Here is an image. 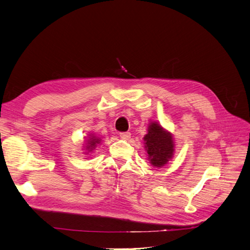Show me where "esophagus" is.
Listing matches in <instances>:
<instances>
[{"instance_id":"obj_1","label":"esophagus","mask_w":250,"mask_h":250,"mask_svg":"<svg viewBox=\"0 0 250 250\" xmlns=\"http://www.w3.org/2000/svg\"><path fill=\"white\" fill-rule=\"evenodd\" d=\"M119 135L123 139H129L131 137V133L130 132H121Z\"/></svg>"}]
</instances>
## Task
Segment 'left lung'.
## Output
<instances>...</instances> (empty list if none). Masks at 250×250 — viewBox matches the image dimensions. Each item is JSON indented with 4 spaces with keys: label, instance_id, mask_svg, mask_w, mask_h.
Returning <instances> with one entry per match:
<instances>
[{
    "label": "left lung",
    "instance_id": "left-lung-1",
    "mask_svg": "<svg viewBox=\"0 0 250 250\" xmlns=\"http://www.w3.org/2000/svg\"><path fill=\"white\" fill-rule=\"evenodd\" d=\"M148 160L154 167H163L172 159L175 152L171 133L152 121L148 126V133L144 137Z\"/></svg>",
    "mask_w": 250,
    "mask_h": 250
}]
</instances>
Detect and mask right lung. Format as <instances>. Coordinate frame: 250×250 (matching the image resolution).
Masks as SVG:
<instances>
[{"instance_id":"1","label":"right lung","mask_w":250,"mask_h":250,"mask_svg":"<svg viewBox=\"0 0 250 250\" xmlns=\"http://www.w3.org/2000/svg\"><path fill=\"white\" fill-rule=\"evenodd\" d=\"M100 142H101V138L95 136L94 134H89L88 139L86 141L85 150L87 152H91L92 150L97 147V145L100 144ZM87 152H85V153H87Z\"/></svg>"}]
</instances>
